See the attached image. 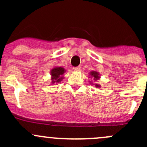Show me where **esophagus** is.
I'll list each match as a JSON object with an SVG mask.
<instances>
[{"mask_svg": "<svg viewBox=\"0 0 147 147\" xmlns=\"http://www.w3.org/2000/svg\"><path fill=\"white\" fill-rule=\"evenodd\" d=\"M73 69L75 71H79L81 69V67L80 66H78V67H74Z\"/></svg>", "mask_w": 147, "mask_h": 147, "instance_id": "1", "label": "esophagus"}]
</instances>
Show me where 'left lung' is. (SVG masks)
I'll use <instances>...</instances> for the list:
<instances>
[{
    "label": "left lung",
    "mask_w": 147,
    "mask_h": 147,
    "mask_svg": "<svg viewBox=\"0 0 147 147\" xmlns=\"http://www.w3.org/2000/svg\"><path fill=\"white\" fill-rule=\"evenodd\" d=\"M90 75H91L92 77H93L94 78V79L95 80H98L99 79V76H98V72H95V71H92L91 72H90ZM95 86L97 87H100V85L99 84H95Z\"/></svg>",
    "instance_id": "1"
}]
</instances>
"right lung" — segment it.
<instances>
[{
	"label": "right lung",
	"mask_w": 147,
	"mask_h": 147,
	"mask_svg": "<svg viewBox=\"0 0 147 147\" xmlns=\"http://www.w3.org/2000/svg\"><path fill=\"white\" fill-rule=\"evenodd\" d=\"M65 72L64 68L63 67H55L52 69V82L57 83L61 82L63 79V75Z\"/></svg>",
	"instance_id": "add662e5"
}]
</instances>
